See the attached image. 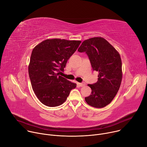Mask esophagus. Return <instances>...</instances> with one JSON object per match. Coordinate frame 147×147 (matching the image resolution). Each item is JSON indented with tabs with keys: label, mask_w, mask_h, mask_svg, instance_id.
Returning <instances> with one entry per match:
<instances>
[{
	"label": "esophagus",
	"mask_w": 147,
	"mask_h": 147,
	"mask_svg": "<svg viewBox=\"0 0 147 147\" xmlns=\"http://www.w3.org/2000/svg\"><path fill=\"white\" fill-rule=\"evenodd\" d=\"M78 85L80 87H84L86 86V83L85 82H81V83H78Z\"/></svg>",
	"instance_id": "obj_1"
}]
</instances>
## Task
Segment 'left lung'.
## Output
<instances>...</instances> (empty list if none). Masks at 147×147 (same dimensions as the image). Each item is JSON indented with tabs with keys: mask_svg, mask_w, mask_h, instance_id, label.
<instances>
[{
	"mask_svg": "<svg viewBox=\"0 0 147 147\" xmlns=\"http://www.w3.org/2000/svg\"><path fill=\"white\" fill-rule=\"evenodd\" d=\"M78 51L88 55L93 70L99 73L98 81L88 85L92 91L85 98L86 102L96 108L106 107L117 93L122 80V64L119 52L101 37L83 41Z\"/></svg>",
	"mask_w": 147,
	"mask_h": 147,
	"instance_id": "left-lung-1",
	"label": "left lung"
}]
</instances>
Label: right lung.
<instances>
[{
    "mask_svg": "<svg viewBox=\"0 0 147 147\" xmlns=\"http://www.w3.org/2000/svg\"><path fill=\"white\" fill-rule=\"evenodd\" d=\"M81 42L60 39H46L32 50L28 66L31 86L38 99L46 106L55 107L67 99L71 90L76 87L59 76L67 61Z\"/></svg>",
    "mask_w": 147,
    "mask_h": 147,
    "instance_id": "1",
    "label": "right lung"
}]
</instances>
